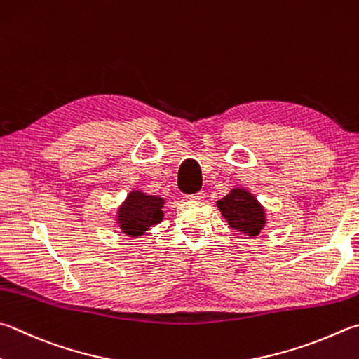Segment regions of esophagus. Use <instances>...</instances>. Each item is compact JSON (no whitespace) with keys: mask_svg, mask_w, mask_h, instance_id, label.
Returning <instances> with one entry per match:
<instances>
[{"mask_svg":"<svg viewBox=\"0 0 359 359\" xmlns=\"http://www.w3.org/2000/svg\"><path fill=\"white\" fill-rule=\"evenodd\" d=\"M204 198H205L204 191H198V193L188 194V196H187V199L191 201V202H201V201H204Z\"/></svg>","mask_w":359,"mask_h":359,"instance_id":"obj_1","label":"esophagus"}]
</instances>
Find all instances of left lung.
Wrapping results in <instances>:
<instances>
[{"label":"left lung","instance_id":"8db88e82","mask_svg":"<svg viewBox=\"0 0 359 359\" xmlns=\"http://www.w3.org/2000/svg\"><path fill=\"white\" fill-rule=\"evenodd\" d=\"M227 223L246 236H259L265 226V210L257 199L243 188H233L226 198L217 202Z\"/></svg>","mask_w":359,"mask_h":359}]
</instances>
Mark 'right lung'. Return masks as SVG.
I'll return each instance as SVG.
<instances>
[{
    "label": "right lung",
    "mask_w": 359,
    "mask_h": 359,
    "mask_svg": "<svg viewBox=\"0 0 359 359\" xmlns=\"http://www.w3.org/2000/svg\"><path fill=\"white\" fill-rule=\"evenodd\" d=\"M163 198L141 191H130L126 202L117 210V224L127 236H142L163 219Z\"/></svg>",
    "instance_id": "obj_1"
}]
</instances>
